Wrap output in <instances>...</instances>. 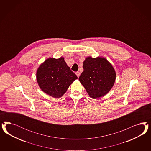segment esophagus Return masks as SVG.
<instances>
[{"label": "esophagus", "instance_id": "obj_1", "mask_svg": "<svg viewBox=\"0 0 151 151\" xmlns=\"http://www.w3.org/2000/svg\"><path fill=\"white\" fill-rule=\"evenodd\" d=\"M75 73H76V75H77V76H78V78L80 76V73L78 72V71H77V72H76Z\"/></svg>", "mask_w": 151, "mask_h": 151}]
</instances>
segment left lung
Listing matches in <instances>:
<instances>
[{
    "label": "left lung",
    "mask_w": 151,
    "mask_h": 151,
    "mask_svg": "<svg viewBox=\"0 0 151 151\" xmlns=\"http://www.w3.org/2000/svg\"><path fill=\"white\" fill-rule=\"evenodd\" d=\"M83 71L78 78L88 94L93 99L105 95L113 87L116 74L107 60L87 57L83 61Z\"/></svg>",
    "instance_id": "left-lung-1"
}]
</instances>
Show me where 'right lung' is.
I'll use <instances>...</instances> for the list:
<instances>
[{
	"label": "right lung",
	"mask_w": 151,
	"mask_h": 151,
	"mask_svg": "<svg viewBox=\"0 0 151 151\" xmlns=\"http://www.w3.org/2000/svg\"><path fill=\"white\" fill-rule=\"evenodd\" d=\"M78 78L64 60L49 58L37 69V80L42 91L55 98H59L66 92L70 85Z\"/></svg>",
	"instance_id": "right-lung-1"
}]
</instances>
